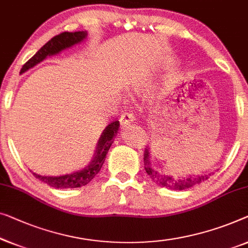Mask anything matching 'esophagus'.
I'll use <instances>...</instances> for the list:
<instances>
[{
    "mask_svg": "<svg viewBox=\"0 0 248 248\" xmlns=\"http://www.w3.org/2000/svg\"><path fill=\"white\" fill-rule=\"evenodd\" d=\"M120 123L124 127L133 123V114L130 112H124L120 117Z\"/></svg>",
    "mask_w": 248,
    "mask_h": 248,
    "instance_id": "1",
    "label": "esophagus"
}]
</instances>
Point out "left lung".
<instances>
[{
  "mask_svg": "<svg viewBox=\"0 0 248 248\" xmlns=\"http://www.w3.org/2000/svg\"><path fill=\"white\" fill-rule=\"evenodd\" d=\"M144 169L146 171L151 179L161 186H166V188L169 189H173V190H186L191 188L193 186H197L202 182L206 181L209 175L204 174V175H189V177L184 178V179H175L173 177H170V175L167 174H162L159 173V172L152 169V166H151V159H150V149H145L144 151Z\"/></svg>",
  "mask_w": 248,
  "mask_h": 248,
  "instance_id": "obj_1",
  "label": "left lung"
}]
</instances>
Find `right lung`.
I'll return each mask as SVG.
<instances>
[{
	"instance_id": "right-lung-1",
	"label": "right lung",
	"mask_w": 248,
	"mask_h": 248,
	"mask_svg": "<svg viewBox=\"0 0 248 248\" xmlns=\"http://www.w3.org/2000/svg\"><path fill=\"white\" fill-rule=\"evenodd\" d=\"M86 37H87V32L86 31L62 32V33L56 35L51 40L46 42L44 46H41V49L31 59H29L23 64L20 74L26 73L30 68L34 67L35 64H38L42 60H45L46 57L57 55V53L62 52L64 49H68L70 46L79 44L82 40H85ZM118 125H120V122L113 121L112 123L105 127V130L103 131L102 135H100L98 140L97 146H96L94 159L92 160V162L88 166H86V168L82 169V170L74 172V173L70 174L59 175V177H46V175L33 173V172L32 173L40 181L45 182V184L56 189L79 188V186H86L95 178L96 174H98L100 169H102L106 154L108 152L110 145L113 144L114 138L117 134Z\"/></svg>"
}]
</instances>
